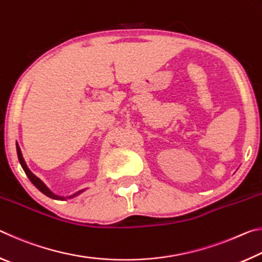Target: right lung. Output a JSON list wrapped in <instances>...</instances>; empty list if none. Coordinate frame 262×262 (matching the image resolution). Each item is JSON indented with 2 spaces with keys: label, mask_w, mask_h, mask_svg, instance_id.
Wrapping results in <instances>:
<instances>
[{
  "label": "right lung",
  "mask_w": 262,
  "mask_h": 262,
  "mask_svg": "<svg viewBox=\"0 0 262 262\" xmlns=\"http://www.w3.org/2000/svg\"><path fill=\"white\" fill-rule=\"evenodd\" d=\"M17 147V155H18V159H19V163H20V165H21V167H23V170H24V172L26 173V176L29 177V179L31 180V183H32L35 187H37L39 190H40L41 193H43L45 195H47L48 198H51V199H59V200H64V198H61V196H57V195H55V194H53L50 189H48L47 187H46V185L42 183V181L39 179V178H37V177H35L32 172H31L30 170H29V167L26 166V163H25V161H24V158H23V156H21V152H20V149H19V147H18V144L16 145ZM83 190H79V192H77V193H75L74 195H72V196H69V198H74V196H76V195H78L79 193H82Z\"/></svg>",
  "instance_id": "add662e5"
}]
</instances>
